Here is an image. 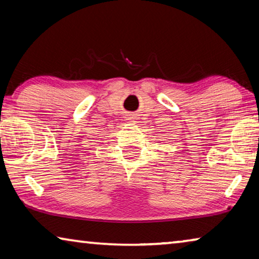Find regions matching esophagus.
<instances>
[{
  "mask_svg": "<svg viewBox=\"0 0 259 259\" xmlns=\"http://www.w3.org/2000/svg\"><path fill=\"white\" fill-rule=\"evenodd\" d=\"M134 119V117H131V116H126L125 117V120H133Z\"/></svg>",
  "mask_w": 259,
  "mask_h": 259,
  "instance_id": "1",
  "label": "esophagus"
}]
</instances>
